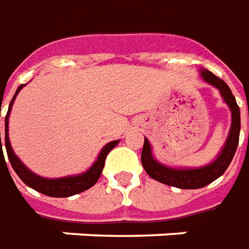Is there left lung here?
<instances>
[{
	"label": "left lung",
	"mask_w": 249,
	"mask_h": 249,
	"mask_svg": "<svg viewBox=\"0 0 249 249\" xmlns=\"http://www.w3.org/2000/svg\"><path fill=\"white\" fill-rule=\"evenodd\" d=\"M202 76L206 82L219 89L225 102L229 105L231 110V132H229L228 140H226L219 157L213 163L204 167H199V169H172L165 165H160V162L154 160L153 154H151V146L147 139H144V144H143V150H142V165L144 167L147 174L157 181L180 189L203 188V187L209 185L210 182L217 180L231 165L238 146L241 125H240V107L236 102V98L231 94L229 86L222 79L211 73L210 71H203Z\"/></svg>",
	"instance_id": "obj_1"
}]
</instances>
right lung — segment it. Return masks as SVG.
<instances>
[{
  "instance_id": "obj_1",
  "label": "right lung",
  "mask_w": 249,
  "mask_h": 249,
  "mask_svg": "<svg viewBox=\"0 0 249 249\" xmlns=\"http://www.w3.org/2000/svg\"><path fill=\"white\" fill-rule=\"evenodd\" d=\"M23 87H24V84L18 86L16 94L12 98L11 103H9L8 113L5 116V147H6V154H8V158H9V162H11L13 170L16 172V174L21 178V181L24 182L25 185L31 187L32 189L38 191V192L43 194V195L52 196V197H68V196L76 195V194H80L83 191L91 188L99 180V177H101L103 166H105L106 155L110 153L114 147L117 146L118 140L110 142V143H107L106 146L103 147L99 157H98V160H95V163L89 167L86 173L79 174V176H71V177H62V178H43V177H39V176L34 174L15 155L11 147V143H9V138H8V121H9V113H11L12 105L15 102L18 91ZM0 146L2 148V144H1V132ZM1 155H4L2 150H1Z\"/></svg>"
}]
</instances>
